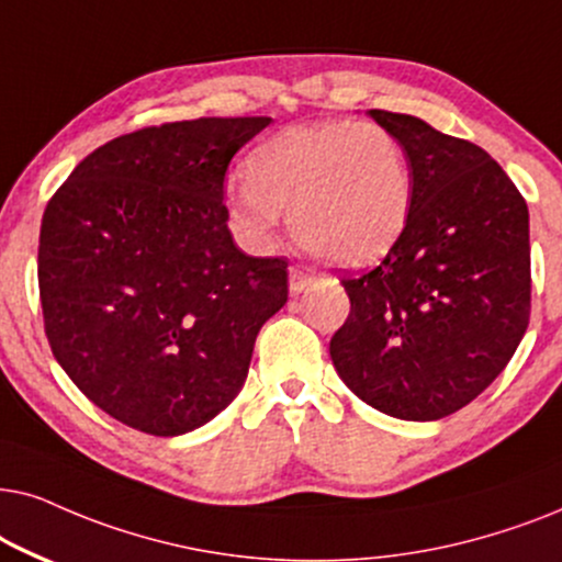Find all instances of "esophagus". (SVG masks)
I'll return each instance as SVG.
<instances>
[{
	"instance_id": "esophagus-1",
	"label": "esophagus",
	"mask_w": 562,
	"mask_h": 562,
	"mask_svg": "<svg viewBox=\"0 0 562 562\" xmlns=\"http://www.w3.org/2000/svg\"><path fill=\"white\" fill-rule=\"evenodd\" d=\"M313 285V274L305 272L301 267H290V293L297 295L303 290H308Z\"/></svg>"
}]
</instances>
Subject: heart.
<instances>
[{"mask_svg":"<svg viewBox=\"0 0 562 562\" xmlns=\"http://www.w3.org/2000/svg\"><path fill=\"white\" fill-rule=\"evenodd\" d=\"M244 177L228 221L246 244L267 246L290 213L295 241L341 269L383 259L401 241L414 205L408 156L378 123L293 125L254 148Z\"/></svg>","mask_w":562,"mask_h":562,"instance_id":"b5f03b06","label":"heart"}]
</instances>
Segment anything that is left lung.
Masks as SVG:
<instances>
[{
	"mask_svg": "<svg viewBox=\"0 0 562 562\" xmlns=\"http://www.w3.org/2000/svg\"><path fill=\"white\" fill-rule=\"evenodd\" d=\"M368 115L401 140L414 205L387 257L341 280L351 311L328 351L368 406L437 422L477 398L527 331L529 211L481 146L414 115Z\"/></svg>",
	"mask_w": 562,
	"mask_h": 562,
	"instance_id": "8db88e82",
	"label": "left lung"
}]
</instances>
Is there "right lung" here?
I'll use <instances>...</instances> for the list:
<instances>
[{
	"instance_id": "right-lung-1",
	"label": "right lung",
	"mask_w": 562,
	"mask_h": 562,
	"mask_svg": "<svg viewBox=\"0 0 562 562\" xmlns=\"http://www.w3.org/2000/svg\"><path fill=\"white\" fill-rule=\"evenodd\" d=\"M272 117H200L112 138L48 200L37 246L56 362L131 429L179 437L218 416L288 303V261L234 244L223 179Z\"/></svg>"
}]
</instances>
